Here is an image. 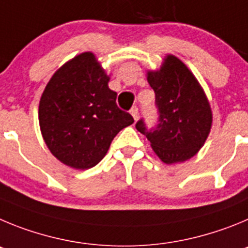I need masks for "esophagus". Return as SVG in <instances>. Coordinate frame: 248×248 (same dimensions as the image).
Segmentation results:
<instances>
[{"label": "esophagus", "instance_id": "obj_1", "mask_svg": "<svg viewBox=\"0 0 248 248\" xmlns=\"http://www.w3.org/2000/svg\"><path fill=\"white\" fill-rule=\"evenodd\" d=\"M129 113L132 115V117H133V119H135V121L138 119V108H136V106H135V108H131V111H129Z\"/></svg>", "mask_w": 248, "mask_h": 248}]
</instances>
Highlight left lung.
<instances>
[{
  "mask_svg": "<svg viewBox=\"0 0 248 248\" xmlns=\"http://www.w3.org/2000/svg\"><path fill=\"white\" fill-rule=\"evenodd\" d=\"M155 93L159 124L151 131L140 120L136 128L146 135L155 155L166 164L185 162L204 146L213 124V111L204 89L189 68L168 54L157 70L147 71Z\"/></svg>",
  "mask_w": 248,
  "mask_h": 248,
  "instance_id": "8db88e82",
  "label": "left lung"
}]
</instances>
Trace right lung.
Returning a JSON list of instances; mask_svg holds the SVG:
<instances>
[{
  "mask_svg": "<svg viewBox=\"0 0 248 248\" xmlns=\"http://www.w3.org/2000/svg\"><path fill=\"white\" fill-rule=\"evenodd\" d=\"M108 81L95 54L85 52L60 66L42 93L38 119L43 140L70 168L96 166L115 136L135 122L117 108Z\"/></svg>",
  "mask_w": 248,
  "mask_h": 248,
  "instance_id": "obj_1",
  "label": "right lung"
}]
</instances>
